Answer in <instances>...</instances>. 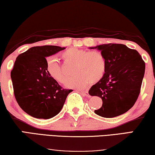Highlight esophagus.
I'll return each mask as SVG.
<instances>
[{"label": "esophagus", "instance_id": "esophagus-1", "mask_svg": "<svg viewBox=\"0 0 155 155\" xmlns=\"http://www.w3.org/2000/svg\"><path fill=\"white\" fill-rule=\"evenodd\" d=\"M81 93L84 95V96H87V97H89V93H88V91H81Z\"/></svg>", "mask_w": 155, "mask_h": 155}]
</instances>
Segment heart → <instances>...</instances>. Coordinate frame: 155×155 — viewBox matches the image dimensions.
Masks as SVG:
<instances>
[{"instance_id": "heart-1", "label": "heart", "mask_w": 155, "mask_h": 155, "mask_svg": "<svg viewBox=\"0 0 155 155\" xmlns=\"http://www.w3.org/2000/svg\"><path fill=\"white\" fill-rule=\"evenodd\" d=\"M66 62L75 64L73 77L66 82V87L73 89H84L89 83H96L103 77L106 71V59L101 52H88L80 49H68L61 54ZM46 72L52 79L59 83L66 80L61 66L53 58L46 60Z\"/></svg>"}]
</instances>
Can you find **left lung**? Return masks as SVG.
I'll return each mask as SVG.
<instances>
[{
  "instance_id": "left-lung-1",
  "label": "left lung",
  "mask_w": 155,
  "mask_h": 155,
  "mask_svg": "<svg viewBox=\"0 0 155 155\" xmlns=\"http://www.w3.org/2000/svg\"><path fill=\"white\" fill-rule=\"evenodd\" d=\"M89 48L98 50L106 59L105 73L89 91L91 96L102 101L101 107L94 112L104 118L125 114L140 94L146 68L144 61L136 50L124 44H102Z\"/></svg>"
}]
</instances>
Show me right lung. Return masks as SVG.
Here are the masks:
<instances>
[{
    "label": "right lung",
    "instance_id": "right-lung-1",
    "mask_svg": "<svg viewBox=\"0 0 155 155\" xmlns=\"http://www.w3.org/2000/svg\"><path fill=\"white\" fill-rule=\"evenodd\" d=\"M65 47L30 48L16 59L11 71L14 96L20 107L36 118L49 119L58 114L73 91L63 89L46 72V58Z\"/></svg>",
    "mask_w": 155,
    "mask_h": 155
}]
</instances>
